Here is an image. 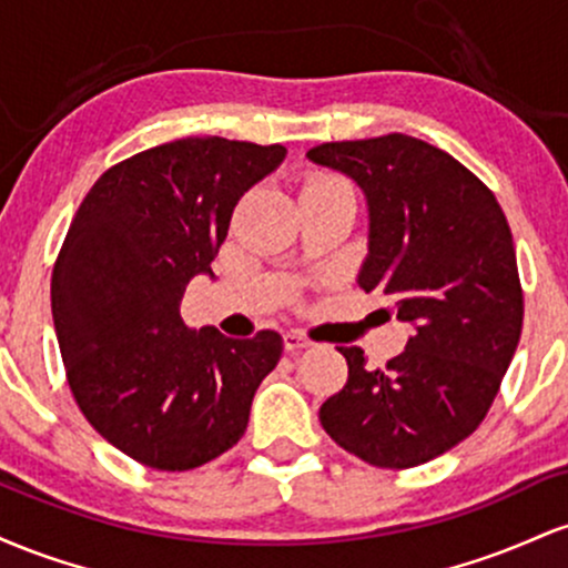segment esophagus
<instances>
[{
  "instance_id": "obj_1",
  "label": "esophagus",
  "mask_w": 568,
  "mask_h": 568,
  "mask_svg": "<svg viewBox=\"0 0 568 568\" xmlns=\"http://www.w3.org/2000/svg\"><path fill=\"white\" fill-rule=\"evenodd\" d=\"M283 344H285V352H291V355L312 347L310 338H306L304 334H298V331H288V334H283Z\"/></svg>"
}]
</instances>
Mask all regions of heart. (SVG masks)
<instances>
[{
    "mask_svg": "<svg viewBox=\"0 0 568 568\" xmlns=\"http://www.w3.org/2000/svg\"><path fill=\"white\" fill-rule=\"evenodd\" d=\"M325 184H342V181H334V179H315V181H310V186H325Z\"/></svg>",
    "mask_w": 568,
    "mask_h": 568,
    "instance_id": "obj_1",
    "label": "heart"
}]
</instances>
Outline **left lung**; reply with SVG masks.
Masks as SVG:
<instances>
[{"mask_svg": "<svg viewBox=\"0 0 568 568\" xmlns=\"http://www.w3.org/2000/svg\"><path fill=\"white\" fill-rule=\"evenodd\" d=\"M306 160L361 186L368 256L357 285L410 325L387 368L338 347L349 376L321 406V425L374 467L425 465L484 422L518 347L524 293L510 226L462 162L414 135L323 143Z\"/></svg>", "mask_w": 568, "mask_h": 568, "instance_id": "1", "label": "left lung"}]
</instances>
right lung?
<instances>
[{
  "label": "right lung",
  "instance_id": "obj_1",
  "mask_svg": "<svg viewBox=\"0 0 568 568\" xmlns=\"http://www.w3.org/2000/svg\"><path fill=\"white\" fill-rule=\"evenodd\" d=\"M285 154L219 135L162 143L109 168L71 221L50 285L69 387L98 435L152 470L230 452L283 355L277 331L186 328L181 298L216 277L234 205Z\"/></svg>",
  "mask_w": 568,
  "mask_h": 568
}]
</instances>
